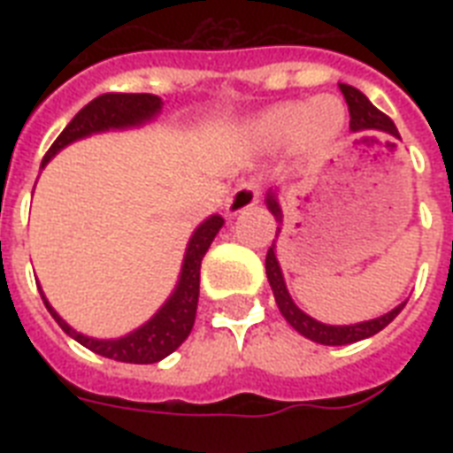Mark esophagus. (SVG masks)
Wrapping results in <instances>:
<instances>
[{"instance_id": "obj_1", "label": "esophagus", "mask_w": 453, "mask_h": 453, "mask_svg": "<svg viewBox=\"0 0 453 453\" xmlns=\"http://www.w3.org/2000/svg\"><path fill=\"white\" fill-rule=\"evenodd\" d=\"M258 192H261V188H258V183H254V180L237 185V188L230 192V197H227V216H237V213L247 211V209L258 204Z\"/></svg>"}]
</instances>
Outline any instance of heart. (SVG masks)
Segmentation results:
<instances>
[{"instance_id": "b5f03b06", "label": "heart", "mask_w": 453, "mask_h": 453, "mask_svg": "<svg viewBox=\"0 0 453 453\" xmlns=\"http://www.w3.org/2000/svg\"><path fill=\"white\" fill-rule=\"evenodd\" d=\"M345 127L343 103L334 96H315L305 101H289L263 110L251 122V136L265 148L294 141L305 155L326 150Z\"/></svg>"}]
</instances>
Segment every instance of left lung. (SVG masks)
I'll use <instances>...</instances> for the list:
<instances>
[{"mask_svg":"<svg viewBox=\"0 0 453 453\" xmlns=\"http://www.w3.org/2000/svg\"><path fill=\"white\" fill-rule=\"evenodd\" d=\"M341 94H343L345 103H348V112H350V131H366V134H388V136L400 138L397 134V127L393 124L390 117H386L379 108H373L372 101L366 98L362 91H357L355 87H348V84H338ZM265 206L270 209V213L275 216V220L282 226V206H280V199H277V190H270L265 195ZM282 227H277L280 233ZM265 275H268V282L273 287V294H275L277 308L284 315V319L294 326V329L301 334V336L315 341V343L322 345H348L357 343V341H365V338L379 334L380 329H386L388 324L393 322L395 317L400 315L404 303L395 305L390 312L380 317H373V319H366V322L357 324H324L317 322L315 317L305 315L301 308H298L294 298H291L289 289H287V282H284L282 268H280V261H277L275 254V242L273 247L268 249V256H265Z\"/></svg>","mask_w":453,"mask_h":453,"instance_id":"8db88e82","label":"left lung"}]
</instances>
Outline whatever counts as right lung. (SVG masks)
<instances>
[{
    "mask_svg": "<svg viewBox=\"0 0 453 453\" xmlns=\"http://www.w3.org/2000/svg\"><path fill=\"white\" fill-rule=\"evenodd\" d=\"M162 98L152 94H103L98 98L84 105V108L73 117V122L67 124L49 152L42 159V169L58 155L63 148H67L74 141L94 136V134H105V131H124L138 129L143 124L152 122L162 112ZM223 216L213 213L206 220H202L195 233L190 234V242L185 247L183 265L178 282L171 291V296L164 301V305L157 310L155 315L138 329L129 331L119 338H94L84 336L77 329H73L63 317L51 308V303L46 301L44 291L39 287L42 301L51 317L58 322V326L65 331L67 336H73L77 343L88 348L96 355H103L117 362H129V365H155L159 359L176 350L185 338L190 336L195 315H197L199 301V268L202 258L211 247L213 237L223 227Z\"/></svg>",
    "mask_w": 453,
    "mask_h": 453,
    "instance_id": "add662e5",
    "label": "right lung"
}]
</instances>
